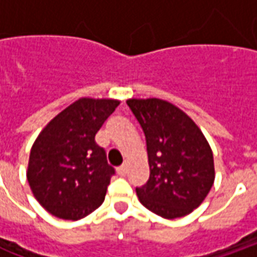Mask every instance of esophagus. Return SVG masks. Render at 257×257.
I'll return each mask as SVG.
<instances>
[{"instance_id": "34e87169", "label": "esophagus", "mask_w": 257, "mask_h": 257, "mask_svg": "<svg viewBox=\"0 0 257 257\" xmlns=\"http://www.w3.org/2000/svg\"><path fill=\"white\" fill-rule=\"evenodd\" d=\"M128 172V167L126 165H122V167L117 168V175L118 176H125Z\"/></svg>"}]
</instances>
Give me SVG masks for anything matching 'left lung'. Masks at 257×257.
<instances>
[{
  "instance_id": "1",
  "label": "left lung",
  "mask_w": 257,
  "mask_h": 257,
  "mask_svg": "<svg viewBox=\"0 0 257 257\" xmlns=\"http://www.w3.org/2000/svg\"><path fill=\"white\" fill-rule=\"evenodd\" d=\"M146 136L150 178L136 187L139 201L156 215L176 219L202 204L215 182L213 154L193 119L157 97L129 99Z\"/></svg>"
}]
</instances>
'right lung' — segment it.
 <instances>
[{
	"label": "right lung",
	"instance_id": "add662e5",
	"mask_svg": "<svg viewBox=\"0 0 257 257\" xmlns=\"http://www.w3.org/2000/svg\"><path fill=\"white\" fill-rule=\"evenodd\" d=\"M119 100L81 97L49 121L31 147L27 180L51 215L79 220L97 209L114 175L95 135Z\"/></svg>",
	"mask_w": 257,
	"mask_h": 257
}]
</instances>
